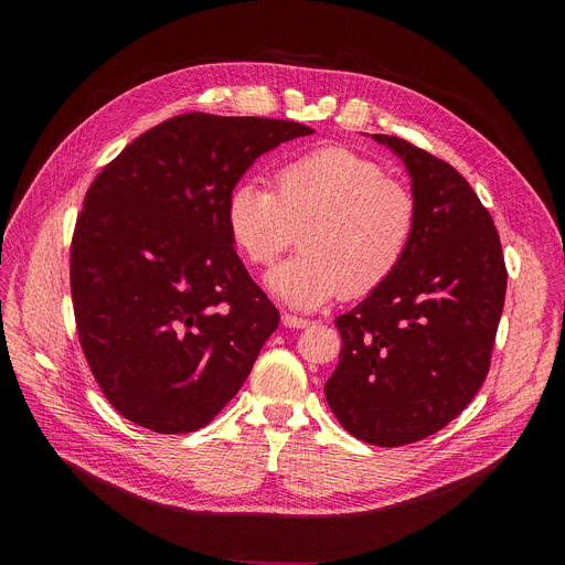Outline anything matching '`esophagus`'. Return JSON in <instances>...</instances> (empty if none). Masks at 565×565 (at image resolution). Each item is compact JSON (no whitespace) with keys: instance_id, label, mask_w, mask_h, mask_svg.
<instances>
[{"instance_id":"obj_1","label":"esophagus","mask_w":565,"mask_h":565,"mask_svg":"<svg viewBox=\"0 0 565 565\" xmlns=\"http://www.w3.org/2000/svg\"><path fill=\"white\" fill-rule=\"evenodd\" d=\"M281 322L286 324V328H290V330H305V328H309V324H311V320L300 318V316H292V313H284Z\"/></svg>"}]
</instances>
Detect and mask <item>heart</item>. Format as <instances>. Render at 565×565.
I'll return each mask as SVG.
<instances>
[{"label": "heart", "mask_w": 565, "mask_h": 565, "mask_svg": "<svg viewBox=\"0 0 565 565\" xmlns=\"http://www.w3.org/2000/svg\"><path fill=\"white\" fill-rule=\"evenodd\" d=\"M277 192L256 178L226 196L231 241L252 265H270L302 228V252L267 275V286L298 309L364 298L401 267L414 231L417 201L384 167L345 146L318 148L286 162Z\"/></svg>", "instance_id": "heart-1"}]
</instances>
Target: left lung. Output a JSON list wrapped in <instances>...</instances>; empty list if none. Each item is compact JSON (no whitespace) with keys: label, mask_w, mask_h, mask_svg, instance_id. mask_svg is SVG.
<instances>
[{"label":"left lung","mask_w":565,"mask_h":565,"mask_svg":"<svg viewBox=\"0 0 565 565\" xmlns=\"http://www.w3.org/2000/svg\"><path fill=\"white\" fill-rule=\"evenodd\" d=\"M373 139L412 178L417 231L394 277L334 320L343 343L324 396L350 435L403 447L454 422L481 390L509 275L465 178L405 139Z\"/></svg>","instance_id":"8db88e82"}]
</instances>
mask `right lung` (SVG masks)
Returning a JSON list of instances; mask_svg holds the SVG:
<instances>
[{
    "mask_svg": "<svg viewBox=\"0 0 565 565\" xmlns=\"http://www.w3.org/2000/svg\"><path fill=\"white\" fill-rule=\"evenodd\" d=\"M311 132L181 114L86 190L71 245L75 322L98 387L128 422L194 433L243 387L279 311L233 249L226 196L256 158Z\"/></svg>",
    "mask_w": 565,
    "mask_h": 565,
    "instance_id": "right-lung-1",
    "label": "right lung"
}]
</instances>
